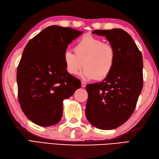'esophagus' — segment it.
<instances>
[{
  "instance_id": "esophagus-1",
  "label": "esophagus",
  "mask_w": 159,
  "mask_h": 159,
  "mask_svg": "<svg viewBox=\"0 0 159 159\" xmlns=\"http://www.w3.org/2000/svg\"><path fill=\"white\" fill-rule=\"evenodd\" d=\"M86 83H85V82H83V81H82L81 82V86H82V87H85V86H86Z\"/></svg>"
}]
</instances>
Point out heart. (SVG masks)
Returning a JSON list of instances; mask_svg holds the SVG:
<instances>
[{"label": "heart", "instance_id": "1", "mask_svg": "<svg viewBox=\"0 0 159 159\" xmlns=\"http://www.w3.org/2000/svg\"><path fill=\"white\" fill-rule=\"evenodd\" d=\"M74 52L66 50L63 61L67 72L76 75L85 67L81 76L85 79L102 80L110 75L116 61V50L109 43L91 35L78 40Z\"/></svg>", "mask_w": 159, "mask_h": 159}]
</instances>
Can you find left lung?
I'll return each instance as SVG.
<instances>
[{
	"label": "left lung",
	"mask_w": 159,
	"mask_h": 159,
	"mask_svg": "<svg viewBox=\"0 0 159 159\" xmlns=\"http://www.w3.org/2000/svg\"><path fill=\"white\" fill-rule=\"evenodd\" d=\"M105 36L116 50L112 72L102 81L88 84L87 119L102 130L115 129L133 113L143 87V58L131 36L121 29L96 30Z\"/></svg>",
	"instance_id": "8db88e82"
}]
</instances>
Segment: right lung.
I'll use <instances>...</instances> for the list:
<instances>
[{
    "label": "right lung",
    "instance_id": "obj_1",
    "mask_svg": "<svg viewBox=\"0 0 159 159\" xmlns=\"http://www.w3.org/2000/svg\"><path fill=\"white\" fill-rule=\"evenodd\" d=\"M83 33L50 26L30 39L24 49L17 69L18 98L23 113L35 124L58 123L63 100L81 87L80 80L67 72L63 54Z\"/></svg>",
    "mask_w": 159,
    "mask_h": 159
}]
</instances>
